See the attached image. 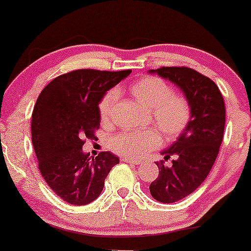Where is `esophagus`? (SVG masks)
Segmentation results:
<instances>
[{"label":"esophagus","instance_id":"1","mask_svg":"<svg viewBox=\"0 0 251 251\" xmlns=\"http://www.w3.org/2000/svg\"><path fill=\"white\" fill-rule=\"evenodd\" d=\"M121 161L126 162V163L133 164V166H138V164H140L139 161H134V159H132V158H126V157H123V158H121Z\"/></svg>","mask_w":251,"mask_h":251}]
</instances>
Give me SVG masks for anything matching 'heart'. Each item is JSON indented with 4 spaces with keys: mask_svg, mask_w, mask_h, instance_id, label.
<instances>
[{
    "mask_svg": "<svg viewBox=\"0 0 251 251\" xmlns=\"http://www.w3.org/2000/svg\"><path fill=\"white\" fill-rule=\"evenodd\" d=\"M133 98L150 108V118L163 138L170 142L181 136L192 119V106L182 94L174 93L172 85L155 76L143 77L130 85ZM119 94L109 90L99 103V114L103 125H109ZM161 145V136L155 127L144 131H124L115 134L111 148L118 155L139 158Z\"/></svg>",
    "mask_w": 251,
    "mask_h": 251,
    "instance_id": "obj_1",
    "label": "heart"
}]
</instances>
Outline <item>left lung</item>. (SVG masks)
I'll return each instance as SVG.
<instances>
[{"mask_svg": "<svg viewBox=\"0 0 251 251\" xmlns=\"http://www.w3.org/2000/svg\"><path fill=\"white\" fill-rule=\"evenodd\" d=\"M150 73L175 83L192 106L188 127L162 151L164 160L176 157L172 166L157 162L158 177L149 188L157 201L172 203L192 194L210 174L224 136L225 103L218 85L194 69L163 67Z\"/></svg>", "mask_w": 251, "mask_h": 251, "instance_id": "8db88e82", "label": "left lung"}]
</instances>
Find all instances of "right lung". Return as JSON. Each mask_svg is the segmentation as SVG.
<instances>
[{"label":"right lung","mask_w":251,"mask_h":251,"mask_svg":"<svg viewBox=\"0 0 251 251\" xmlns=\"http://www.w3.org/2000/svg\"><path fill=\"white\" fill-rule=\"evenodd\" d=\"M131 70L79 69L52 79L32 113V143L38 168L50 188L71 205H87L101 194L119 158L109 151L89 157L82 147L100 127L99 103Z\"/></svg>","instance_id":"right-lung-1"}]
</instances>
